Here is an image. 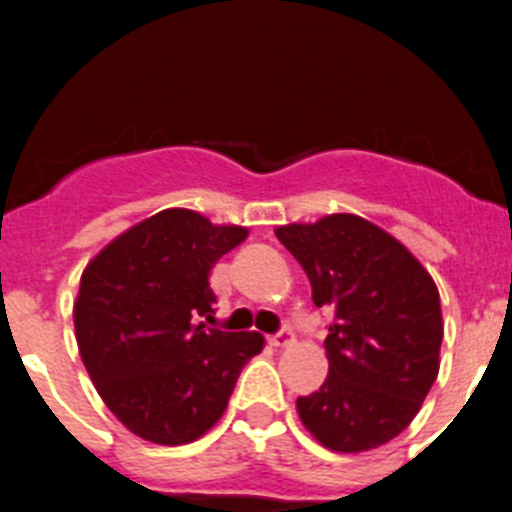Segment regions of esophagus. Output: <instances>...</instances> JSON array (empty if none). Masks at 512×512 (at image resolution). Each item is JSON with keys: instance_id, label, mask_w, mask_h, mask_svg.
I'll return each instance as SVG.
<instances>
[{"instance_id": "obj_1", "label": "esophagus", "mask_w": 512, "mask_h": 512, "mask_svg": "<svg viewBox=\"0 0 512 512\" xmlns=\"http://www.w3.org/2000/svg\"><path fill=\"white\" fill-rule=\"evenodd\" d=\"M269 343L274 348H287V346H292V343H295V336H292L289 330H279L277 336L269 338Z\"/></svg>"}]
</instances>
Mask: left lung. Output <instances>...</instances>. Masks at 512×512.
Masks as SVG:
<instances>
[{
	"label": "left lung",
	"mask_w": 512,
	"mask_h": 512,
	"mask_svg": "<svg viewBox=\"0 0 512 512\" xmlns=\"http://www.w3.org/2000/svg\"><path fill=\"white\" fill-rule=\"evenodd\" d=\"M300 261L312 302L333 307L328 379L297 397L312 438L361 454L400 436L418 415L441 366V300L433 277L395 235L351 212L279 225Z\"/></svg>",
	"instance_id": "obj_1"
}]
</instances>
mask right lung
I'll use <instances>...</instances> for the list:
<instances>
[{
  "mask_svg": "<svg viewBox=\"0 0 512 512\" xmlns=\"http://www.w3.org/2000/svg\"><path fill=\"white\" fill-rule=\"evenodd\" d=\"M248 235L169 207L112 238L81 274L76 343L104 405L130 433L182 446L223 418L264 336L207 328L212 266Z\"/></svg>",
  "mask_w": 512,
  "mask_h": 512,
  "instance_id": "obj_1",
  "label": "right lung"
}]
</instances>
